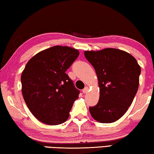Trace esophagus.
<instances>
[{
  "mask_svg": "<svg viewBox=\"0 0 154 154\" xmlns=\"http://www.w3.org/2000/svg\"><path fill=\"white\" fill-rule=\"evenodd\" d=\"M88 89H89V88H88V86H86V87H85V88H84L83 91H82V92H83L84 94H86V93L88 91Z\"/></svg>",
  "mask_w": 154,
  "mask_h": 154,
  "instance_id": "1",
  "label": "esophagus"
}]
</instances>
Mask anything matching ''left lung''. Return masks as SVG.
Returning <instances> with one entry per match:
<instances>
[{
  "mask_svg": "<svg viewBox=\"0 0 154 154\" xmlns=\"http://www.w3.org/2000/svg\"><path fill=\"white\" fill-rule=\"evenodd\" d=\"M84 56L96 70L100 91L98 103L89 107L91 115L100 123H113L133 103L139 87L140 66L131 54L118 49L85 51Z\"/></svg>",
  "mask_w": 154,
  "mask_h": 154,
  "instance_id": "obj_1",
  "label": "left lung"
}]
</instances>
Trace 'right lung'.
Wrapping results in <instances>:
<instances>
[{
  "label": "right lung",
  "mask_w": 154,
  "mask_h": 154,
  "mask_svg": "<svg viewBox=\"0 0 154 154\" xmlns=\"http://www.w3.org/2000/svg\"><path fill=\"white\" fill-rule=\"evenodd\" d=\"M79 54L67 46H54L33 56L21 77L27 107L37 119L55 125L66 121L79 91L66 71Z\"/></svg>",
  "instance_id": "obj_1"
}]
</instances>
